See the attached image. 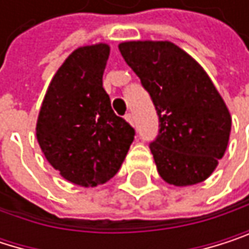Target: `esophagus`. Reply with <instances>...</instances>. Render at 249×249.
<instances>
[{"label": "esophagus", "mask_w": 249, "mask_h": 249, "mask_svg": "<svg viewBox=\"0 0 249 249\" xmlns=\"http://www.w3.org/2000/svg\"><path fill=\"white\" fill-rule=\"evenodd\" d=\"M124 119H126V120H127V122H129V123H130V124H132V126H133V124H135V116H133V114H132V113H127V114H126V117H124Z\"/></svg>", "instance_id": "esophagus-1"}]
</instances>
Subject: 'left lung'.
I'll use <instances>...</instances> for the list:
<instances>
[{
    "instance_id": "1",
    "label": "left lung",
    "mask_w": 249,
    "mask_h": 249,
    "mask_svg": "<svg viewBox=\"0 0 249 249\" xmlns=\"http://www.w3.org/2000/svg\"><path fill=\"white\" fill-rule=\"evenodd\" d=\"M148 90L160 120L149 149L161 179L175 186L204 182L228 148L232 117L205 70L169 41L119 44Z\"/></svg>"
}]
</instances>
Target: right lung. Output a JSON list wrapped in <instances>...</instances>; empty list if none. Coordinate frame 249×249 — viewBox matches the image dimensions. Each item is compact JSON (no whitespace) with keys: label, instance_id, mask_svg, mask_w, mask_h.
I'll use <instances>...</instances> for the list:
<instances>
[{"label":"right lung","instance_id":"obj_1","mask_svg":"<svg viewBox=\"0 0 249 249\" xmlns=\"http://www.w3.org/2000/svg\"><path fill=\"white\" fill-rule=\"evenodd\" d=\"M107 44L79 47L60 66L44 97L36 138L48 163L79 186L94 188L122 167L135 130L116 116L103 88Z\"/></svg>","mask_w":249,"mask_h":249}]
</instances>
